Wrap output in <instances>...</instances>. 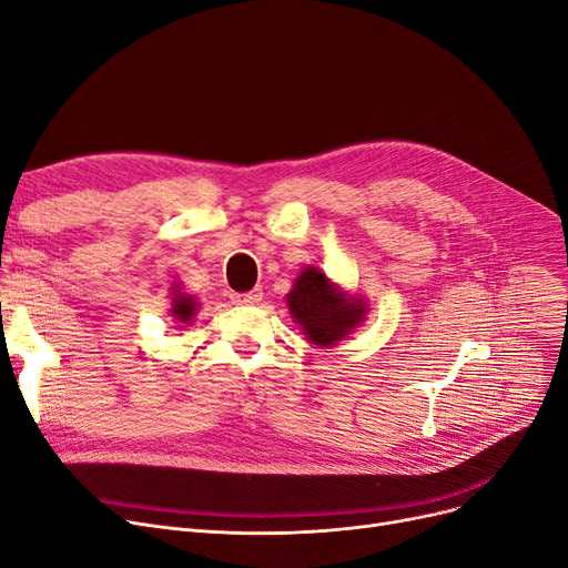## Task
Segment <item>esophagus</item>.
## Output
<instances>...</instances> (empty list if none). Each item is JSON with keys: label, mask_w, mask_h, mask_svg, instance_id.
Segmentation results:
<instances>
[{"label": "esophagus", "mask_w": 568, "mask_h": 568, "mask_svg": "<svg viewBox=\"0 0 568 568\" xmlns=\"http://www.w3.org/2000/svg\"><path fill=\"white\" fill-rule=\"evenodd\" d=\"M234 304H243V306H253L262 302V290H251V292H234L232 294Z\"/></svg>", "instance_id": "1"}]
</instances>
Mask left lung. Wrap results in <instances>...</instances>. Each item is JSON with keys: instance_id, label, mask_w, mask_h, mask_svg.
<instances>
[{"instance_id": "8db88e82", "label": "left lung", "mask_w": 568, "mask_h": 568, "mask_svg": "<svg viewBox=\"0 0 568 568\" xmlns=\"http://www.w3.org/2000/svg\"><path fill=\"white\" fill-rule=\"evenodd\" d=\"M287 304L308 338L317 345H332L343 338L364 315V304L343 300V294L315 266L306 268L294 283Z\"/></svg>"}]
</instances>
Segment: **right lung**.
<instances>
[{
	"label": "right lung",
	"instance_id": "obj_1",
	"mask_svg": "<svg viewBox=\"0 0 568 568\" xmlns=\"http://www.w3.org/2000/svg\"><path fill=\"white\" fill-rule=\"evenodd\" d=\"M194 311H196V304L192 302V297H176V302H174V308H171V313H174L181 323H187V320L194 315Z\"/></svg>",
	"mask_w": 568,
	"mask_h": 568
}]
</instances>
